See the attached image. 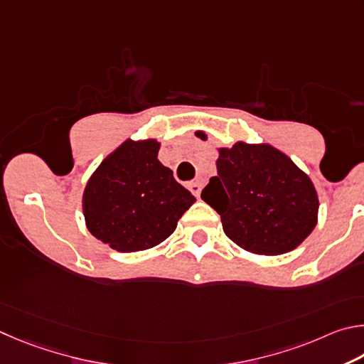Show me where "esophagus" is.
Instances as JSON below:
<instances>
[{
    "label": "esophagus",
    "instance_id": "obj_1",
    "mask_svg": "<svg viewBox=\"0 0 364 364\" xmlns=\"http://www.w3.org/2000/svg\"><path fill=\"white\" fill-rule=\"evenodd\" d=\"M187 188L196 196V198H198L200 193H201V183L200 182H188Z\"/></svg>",
    "mask_w": 364,
    "mask_h": 364
}]
</instances>
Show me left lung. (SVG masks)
Wrapping results in <instances>:
<instances>
[{"mask_svg":"<svg viewBox=\"0 0 364 364\" xmlns=\"http://www.w3.org/2000/svg\"><path fill=\"white\" fill-rule=\"evenodd\" d=\"M206 140V134L196 131ZM218 176L201 198L219 213L228 238L243 250L278 256L309 237L318 220L314 182L269 144L237 142L219 149Z\"/></svg>","mask_w":364,"mask_h":364,"instance_id":"8db88e82","label":"left lung"}]
</instances>
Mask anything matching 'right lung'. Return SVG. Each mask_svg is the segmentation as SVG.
<instances>
[{
	"label": "right lung",
	"mask_w": 364,
	"mask_h": 364,
	"mask_svg": "<svg viewBox=\"0 0 364 364\" xmlns=\"http://www.w3.org/2000/svg\"><path fill=\"white\" fill-rule=\"evenodd\" d=\"M155 139L126 140L100 163L82 193L86 227L119 252L150 250L176 230L195 196L158 159Z\"/></svg>",
	"instance_id": "obj_1"
}]
</instances>
